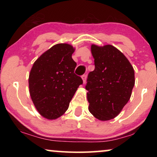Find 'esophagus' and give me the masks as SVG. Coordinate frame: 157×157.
<instances>
[{"label": "esophagus", "mask_w": 157, "mask_h": 157, "mask_svg": "<svg viewBox=\"0 0 157 157\" xmlns=\"http://www.w3.org/2000/svg\"><path fill=\"white\" fill-rule=\"evenodd\" d=\"M81 78H82L83 83H85V82H86V75H83V76H81Z\"/></svg>", "instance_id": "esophagus-1"}]
</instances>
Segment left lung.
<instances>
[{"label":"left lung","instance_id":"obj_1","mask_svg":"<svg viewBox=\"0 0 157 157\" xmlns=\"http://www.w3.org/2000/svg\"><path fill=\"white\" fill-rule=\"evenodd\" d=\"M95 69L89 74V111L100 121L114 119L127 104L135 83L134 70L125 56L112 45L91 46Z\"/></svg>","mask_w":157,"mask_h":157}]
</instances>
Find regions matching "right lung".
<instances>
[{
  "label": "right lung",
  "instance_id": "add662e5",
  "mask_svg": "<svg viewBox=\"0 0 157 157\" xmlns=\"http://www.w3.org/2000/svg\"><path fill=\"white\" fill-rule=\"evenodd\" d=\"M75 48L58 44L45 51L34 62L29 77V93L36 110L48 120L56 119L67 111L79 86L81 77L74 74L72 59Z\"/></svg>",
  "mask_w": 157,
  "mask_h": 157
}]
</instances>
